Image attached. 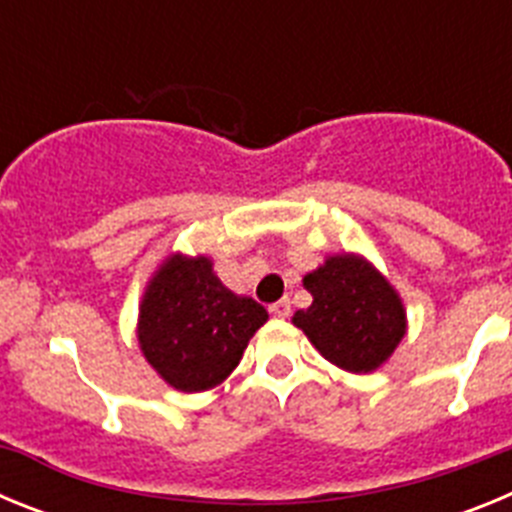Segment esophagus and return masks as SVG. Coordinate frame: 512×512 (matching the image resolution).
Segmentation results:
<instances>
[{
	"instance_id": "esophagus-1",
	"label": "esophagus",
	"mask_w": 512,
	"mask_h": 512,
	"mask_svg": "<svg viewBox=\"0 0 512 512\" xmlns=\"http://www.w3.org/2000/svg\"><path fill=\"white\" fill-rule=\"evenodd\" d=\"M289 310H292V305H289V300H279V302H274V305L269 307L271 315H274V318H282V320L287 318Z\"/></svg>"
}]
</instances>
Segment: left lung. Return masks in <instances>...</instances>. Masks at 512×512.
Here are the masks:
<instances>
[{
    "label": "left lung",
    "mask_w": 512,
    "mask_h": 512,
    "mask_svg": "<svg viewBox=\"0 0 512 512\" xmlns=\"http://www.w3.org/2000/svg\"><path fill=\"white\" fill-rule=\"evenodd\" d=\"M312 295L292 323L330 364L366 374L390 359L408 320L400 295L372 264L354 253L328 256L302 279Z\"/></svg>",
    "instance_id": "1"
}]
</instances>
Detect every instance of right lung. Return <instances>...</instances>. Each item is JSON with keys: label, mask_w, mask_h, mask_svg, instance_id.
Wrapping results in <instances>:
<instances>
[{"label": "right lung", "mask_w": 512, "mask_h": 512, "mask_svg": "<svg viewBox=\"0 0 512 512\" xmlns=\"http://www.w3.org/2000/svg\"><path fill=\"white\" fill-rule=\"evenodd\" d=\"M266 320L269 312L259 302L233 295L215 277L207 256L174 253L148 282L138 343L174 390L205 392L233 372Z\"/></svg>", "instance_id": "1"}]
</instances>
